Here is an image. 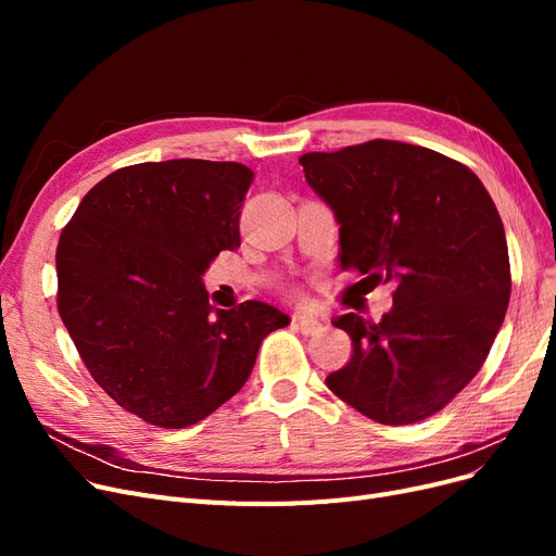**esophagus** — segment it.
I'll return each instance as SVG.
<instances>
[{"label": "esophagus", "instance_id": "34e87169", "mask_svg": "<svg viewBox=\"0 0 556 556\" xmlns=\"http://www.w3.org/2000/svg\"><path fill=\"white\" fill-rule=\"evenodd\" d=\"M294 325L301 329V333H306V336L323 331V323L311 315H294Z\"/></svg>", "mask_w": 556, "mask_h": 556}]
</instances>
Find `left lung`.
<instances>
[{
	"mask_svg": "<svg viewBox=\"0 0 556 556\" xmlns=\"http://www.w3.org/2000/svg\"><path fill=\"white\" fill-rule=\"evenodd\" d=\"M341 225V266L394 282L378 325L348 313L352 339L329 390L380 425L439 413L480 371L510 301L501 215L468 166L435 150L376 139L299 157Z\"/></svg>",
	"mask_w": 556,
	"mask_h": 556,
	"instance_id": "left-lung-1",
	"label": "left lung"
}]
</instances>
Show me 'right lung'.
Returning <instances> with one entry per match:
<instances>
[{
    "label": "right lung",
    "instance_id": "add662e5",
    "mask_svg": "<svg viewBox=\"0 0 556 556\" xmlns=\"http://www.w3.org/2000/svg\"><path fill=\"white\" fill-rule=\"evenodd\" d=\"M252 174L239 162L123 166L83 197L58 243V311L83 364L143 422L197 425L245 384L290 317L264 301L215 308L201 276L241 245Z\"/></svg>",
    "mask_w": 556,
    "mask_h": 556
}]
</instances>
